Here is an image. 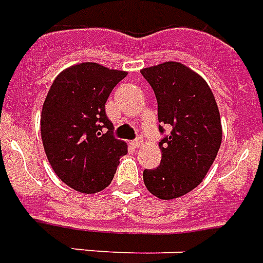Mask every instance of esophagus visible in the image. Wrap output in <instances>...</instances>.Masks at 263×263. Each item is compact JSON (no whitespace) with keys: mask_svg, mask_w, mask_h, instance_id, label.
<instances>
[{"mask_svg":"<svg viewBox=\"0 0 263 263\" xmlns=\"http://www.w3.org/2000/svg\"><path fill=\"white\" fill-rule=\"evenodd\" d=\"M142 143H143V140L140 139V138H138V139H135V140H132L131 142V144H132V147H140V146H142Z\"/></svg>","mask_w":263,"mask_h":263,"instance_id":"obj_1","label":"esophagus"}]
</instances>
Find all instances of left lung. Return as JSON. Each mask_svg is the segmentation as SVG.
Instances as JSON below:
<instances>
[{"mask_svg": "<svg viewBox=\"0 0 263 263\" xmlns=\"http://www.w3.org/2000/svg\"><path fill=\"white\" fill-rule=\"evenodd\" d=\"M140 73L156 94L158 129L164 135L161 164L144 169V185L160 199L179 198L202 183L220 150L222 128L216 98L199 75L180 63L168 61Z\"/></svg>", "mask_w": 263, "mask_h": 263, "instance_id": "8db88e82", "label": "left lung"}]
</instances>
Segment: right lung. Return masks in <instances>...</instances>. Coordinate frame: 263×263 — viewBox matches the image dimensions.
Listing matches in <instances>:
<instances>
[{
  "label": "right lung",
  "mask_w": 263,
  "mask_h": 263,
  "mask_svg": "<svg viewBox=\"0 0 263 263\" xmlns=\"http://www.w3.org/2000/svg\"><path fill=\"white\" fill-rule=\"evenodd\" d=\"M125 76L83 63L61 72L47 92L41 115L43 147L55 175L76 191H102L115 177L120 157L127 154L105 111L111 90Z\"/></svg>",
  "instance_id": "add662e5"
}]
</instances>
